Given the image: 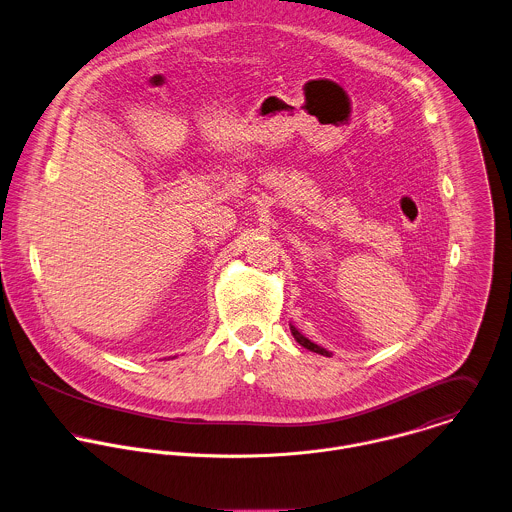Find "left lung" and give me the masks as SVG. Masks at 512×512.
Returning a JSON list of instances; mask_svg holds the SVG:
<instances>
[{"instance_id":"obj_1","label":"left lung","mask_w":512,"mask_h":512,"mask_svg":"<svg viewBox=\"0 0 512 512\" xmlns=\"http://www.w3.org/2000/svg\"><path fill=\"white\" fill-rule=\"evenodd\" d=\"M291 333H293V337H295V341L299 343V345H303L305 349H309V351H313V353H319V355H325V357H331V353L327 351V349H323V347H319V345H315L313 341H309L307 337H303L293 325H291Z\"/></svg>"}]
</instances>
